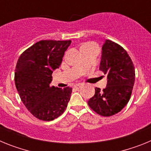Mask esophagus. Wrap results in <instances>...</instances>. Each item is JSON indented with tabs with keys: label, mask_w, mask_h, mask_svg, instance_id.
Wrapping results in <instances>:
<instances>
[{
	"label": "esophagus",
	"mask_w": 151,
	"mask_h": 151,
	"mask_svg": "<svg viewBox=\"0 0 151 151\" xmlns=\"http://www.w3.org/2000/svg\"><path fill=\"white\" fill-rule=\"evenodd\" d=\"M82 87V84H76V85H75V86H74V88L76 89H79V88H81Z\"/></svg>",
	"instance_id": "1"
}]
</instances>
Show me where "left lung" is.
Instances as JSON below:
<instances>
[{
	"mask_svg": "<svg viewBox=\"0 0 151 151\" xmlns=\"http://www.w3.org/2000/svg\"><path fill=\"white\" fill-rule=\"evenodd\" d=\"M100 70L106 75L107 85L102 91L95 88V94L88 104L97 114L111 116L120 112L130 99L135 77L134 66L122 46L106 40L102 47Z\"/></svg>",
	"mask_w": 151,
	"mask_h": 151,
	"instance_id": "obj_1",
	"label": "left lung"
}]
</instances>
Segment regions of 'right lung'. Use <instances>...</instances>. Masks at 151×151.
Returning <instances> with one entry per match:
<instances>
[{"label":"right lung","mask_w":151,"mask_h":151,"mask_svg":"<svg viewBox=\"0 0 151 151\" xmlns=\"http://www.w3.org/2000/svg\"><path fill=\"white\" fill-rule=\"evenodd\" d=\"M71 42L42 40L26 49L17 61L16 88L27 110L40 120H54L66 109L72 88L50 86V82Z\"/></svg>","instance_id":"1"}]
</instances>
